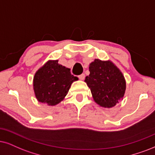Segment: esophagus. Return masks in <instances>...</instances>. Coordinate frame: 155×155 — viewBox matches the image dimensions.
<instances>
[{"label":"esophagus","instance_id":"34e87169","mask_svg":"<svg viewBox=\"0 0 155 155\" xmlns=\"http://www.w3.org/2000/svg\"><path fill=\"white\" fill-rule=\"evenodd\" d=\"M84 78H85V74H81V75L79 76V79L80 80H84Z\"/></svg>","mask_w":155,"mask_h":155}]
</instances>
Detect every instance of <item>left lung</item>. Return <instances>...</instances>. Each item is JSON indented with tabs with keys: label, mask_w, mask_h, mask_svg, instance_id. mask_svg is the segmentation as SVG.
I'll return each instance as SVG.
<instances>
[{
	"label": "left lung",
	"mask_w": 155,
	"mask_h": 155,
	"mask_svg": "<svg viewBox=\"0 0 155 155\" xmlns=\"http://www.w3.org/2000/svg\"><path fill=\"white\" fill-rule=\"evenodd\" d=\"M89 71L85 82L96 103L105 108H111L123 99L126 81L112 62L95 59L90 64Z\"/></svg>",
	"instance_id": "obj_1"
}]
</instances>
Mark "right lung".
<instances>
[{
  "label": "right lung",
  "instance_id": "add662e5",
  "mask_svg": "<svg viewBox=\"0 0 155 155\" xmlns=\"http://www.w3.org/2000/svg\"><path fill=\"white\" fill-rule=\"evenodd\" d=\"M78 78L70 68L58 64V60L48 61L40 68L34 77V90L37 100L48 106L61 102Z\"/></svg>",
  "mask_w": 155,
  "mask_h": 155
}]
</instances>
